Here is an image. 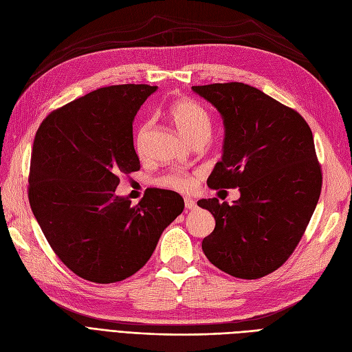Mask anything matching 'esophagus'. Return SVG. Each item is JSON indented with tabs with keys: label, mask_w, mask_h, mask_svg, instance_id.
Here are the masks:
<instances>
[{
	"label": "esophagus",
	"mask_w": 352,
	"mask_h": 352,
	"mask_svg": "<svg viewBox=\"0 0 352 352\" xmlns=\"http://www.w3.org/2000/svg\"><path fill=\"white\" fill-rule=\"evenodd\" d=\"M197 208H198V206H197V202L194 199H190V198L185 199V210L186 211L188 210H197Z\"/></svg>",
	"instance_id": "esophagus-1"
}]
</instances>
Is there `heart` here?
<instances>
[{
    "label": "heart",
    "instance_id": "obj_1",
    "mask_svg": "<svg viewBox=\"0 0 352 352\" xmlns=\"http://www.w3.org/2000/svg\"><path fill=\"white\" fill-rule=\"evenodd\" d=\"M168 114L172 117L179 132L188 138L189 141L195 142L199 140H206L208 136L211 129V116L199 102L189 98L176 100L170 104ZM148 129H150V123H144L136 133L138 153H142L144 150ZM157 184L160 186L179 190V192H189L194 188V177L186 172H182V170H176V172H170L160 177Z\"/></svg>",
    "mask_w": 352,
    "mask_h": 352
}]
</instances>
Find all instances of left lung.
Masks as SVG:
<instances>
[{"instance_id": "1", "label": "left lung", "mask_w": 352, "mask_h": 352, "mask_svg": "<svg viewBox=\"0 0 352 352\" xmlns=\"http://www.w3.org/2000/svg\"><path fill=\"white\" fill-rule=\"evenodd\" d=\"M192 91L225 122L223 157L207 185L241 190L232 206L198 201L216 219L202 251L233 278H263L291 257L320 197L313 132L300 113L250 85L211 83Z\"/></svg>"}]
</instances>
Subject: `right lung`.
Returning a JSON list of instances; mask_svg holds the SVG:
<instances>
[{"instance_id":"add662e5","label":"right lung","mask_w":352,"mask_h":352,"mask_svg":"<svg viewBox=\"0 0 352 352\" xmlns=\"http://www.w3.org/2000/svg\"><path fill=\"white\" fill-rule=\"evenodd\" d=\"M150 85L100 88L51 111L38 127L29 204L52 251L79 278L114 283L153 255L184 198L153 188L132 206L116 195L122 175L141 168L132 123Z\"/></svg>"}]
</instances>
